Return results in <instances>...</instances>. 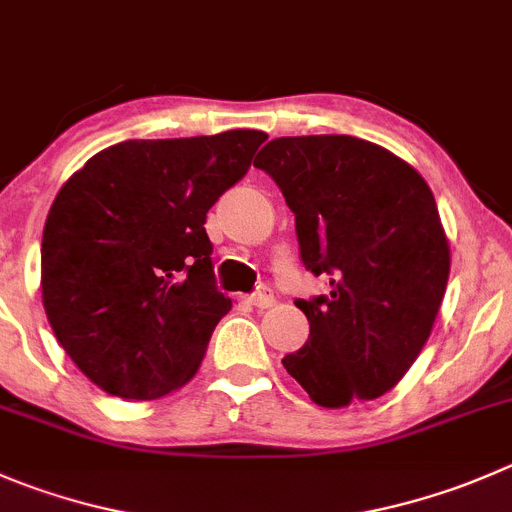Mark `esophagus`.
<instances>
[{
  "instance_id": "obj_1",
  "label": "esophagus",
  "mask_w": 512,
  "mask_h": 512,
  "mask_svg": "<svg viewBox=\"0 0 512 512\" xmlns=\"http://www.w3.org/2000/svg\"><path fill=\"white\" fill-rule=\"evenodd\" d=\"M247 305L260 307V310H265V307H272V305H275V295H272L270 287H260V290H257L255 295L247 297Z\"/></svg>"
}]
</instances>
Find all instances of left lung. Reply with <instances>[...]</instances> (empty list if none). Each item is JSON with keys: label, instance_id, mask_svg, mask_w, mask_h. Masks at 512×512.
<instances>
[{"label": "left lung", "instance_id": "1", "mask_svg": "<svg viewBox=\"0 0 512 512\" xmlns=\"http://www.w3.org/2000/svg\"><path fill=\"white\" fill-rule=\"evenodd\" d=\"M295 215L300 260L330 280L295 300L310 337L282 357L322 408L388 393L433 330L450 247L428 182L393 152L350 135L277 137L255 157Z\"/></svg>", "mask_w": 512, "mask_h": 512}]
</instances>
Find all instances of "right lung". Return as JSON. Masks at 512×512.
Listing matches in <instances>:
<instances>
[{
    "label": "right lung",
    "instance_id": "1",
    "mask_svg": "<svg viewBox=\"0 0 512 512\" xmlns=\"http://www.w3.org/2000/svg\"><path fill=\"white\" fill-rule=\"evenodd\" d=\"M265 132L127 140L54 197L42 302L74 365L104 393L157 400L195 377L232 300L217 290L207 212L250 170Z\"/></svg>",
    "mask_w": 512,
    "mask_h": 512
}]
</instances>
